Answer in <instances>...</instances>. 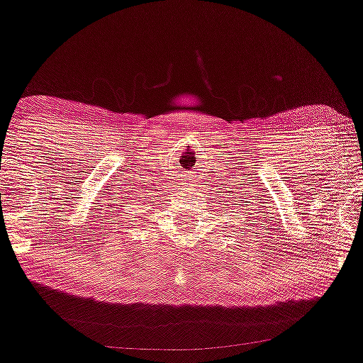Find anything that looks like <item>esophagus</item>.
<instances>
[{
  "mask_svg": "<svg viewBox=\"0 0 363 363\" xmlns=\"http://www.w3.org/2000/svg\"><path fill=\"white\" fill-rule=\"evenodd\" d=\"M190 180H191V183H190V185H191V186H195V180H193V177L190 178Z\"/></svg>",
  "mask_w": 363,
  "mask_h": 363,
  "instance_id": "34e87169",
  "label": "esophagus"
}]
</instances>
